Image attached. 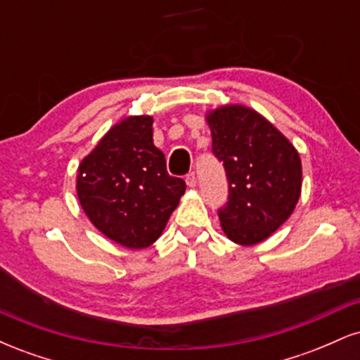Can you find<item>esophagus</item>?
<instances>
[{
    "label": "esophagus",
    "mask_w": 360,
    "mask_h": 360,
    "mask_svg": "<svg viewBox=\"0 0 360 360\" xmlns=\"http://www.w3.org/2000/svg\"><path fill=\"white\" fill-rule=\"evenodd\" d=\"M186 184H188L189 188H194V186H196V174H194V172H188V174H186Z\"/></svg>",
    "instance_id": "esophagus-1"
}]
</instances>
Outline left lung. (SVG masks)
Masks as SVG:
<instances>
[{
  "instance_id": "left-lung-1",
  "label": "left lung",
  "mask_w": 360,
  "mask_h": 360,
  "mask_svg": "<svg viewBox=\"0 0 360 360\" xmlns=\"http://www.w3.org/2000/svg\"><path fill=\"white\" fill-rule=\"evenodd\" d=\"M206 120L212 152L229 181V198L218 210L223 232L240 245L266 240L300 200V154L278 128L245 106H223Z\"/></svg>"
}]
</instances>
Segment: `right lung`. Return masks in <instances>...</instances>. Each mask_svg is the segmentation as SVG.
Here are the masks:
<instances>
[{"mask_svg": "<svg viewBox=\"0 0 360 360\" xmlns=\"http://www.w3.org/2000/svg\"><path fill=\"white\" fill-rule=\"evenodd\" d=\"M184 189L154 146L152 117L115 125L77 174V196L91 223L128 249H143L160 237Z\"/></svg>", "mask_w": 360, "mask_h": 360, "instance_id": "add662e5", "label": "right lung"}]
</instances>
